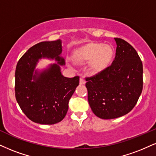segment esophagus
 Returning a JSON list of instances; mask_svg holds the SVG:
<instances>
[{"instance_id": "1", "label": "esophagus", "mask_w": 156, "mask_h": 156, "mask_svg": "<svg viewBox=\"0 0 156 156\" xmlns=\"http://www.w3.org/2000/svg\"><path fill=\"white\" fill-rule=\"evenodd\" d=\"M85 82H86V81H85V80H84V78L83 77V76H81V77H80V84H85Z\"/></svg>"}]
</instances>
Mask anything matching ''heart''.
Instances as JSON below:
<instances>
[{"label":"heart","instance_id":"obj_1","mask_svg":"<svg viewBox=\"0 0 156 156\" xmlns=\"http://www.w3.org/2000/svg\"><path fill=\"white\" fill-rule=\"evenodd\" d=\"M113 57V50L109 45L88 44L76 50L73 60L79 64L90 61V68L94 72H99L108 66Z\"/></svg>","mask_w":156,"mask_h":156}]
</instances>
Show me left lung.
Masks as SVG:
<instances>
[{"mask_svg":"<svg viewBox=\"0 0 156 156\" xmlns=\"http://www.w3.org/2000/svg\"><path fill=\"white\" fill-rule=\"evenodd\" d=\"M116 56L111 66L86 77L88 102L99 118L112 119L130 112L143 90V63L132 46L114 38Z\"/></svg>","mask_w":156,"mask_h":156,"instance_id":"8db88e82","label":"left lung"}]
</instances>
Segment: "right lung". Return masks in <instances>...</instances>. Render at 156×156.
Segmentation results:
<instances>
[{
    "instance_id": "add662e5",
    "label": "right lung",
    "mask_w": 156,
    "mask_h": 156,
    "mask_svg": "<svg viewBox=\"0 0 156 156\" xmlns=\"http://www.w3.org/2000/svg\"><path fill=\"white\" fill-rule=\"evenodd\" d=\"M60 40L41 42L32 46L21 57L15 72V96L22 111L30 120L40 124H54L62 121L69 108V101L80 83V76L61 74L60 66L55 64L43 72L36 71L42 57L55 58L60 65Z\"/></svg>"
}]
</instances>
